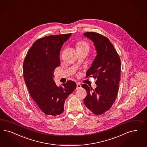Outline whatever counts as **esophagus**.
I'll return each instance as SVG.
<instances>
[{
	"mask_svg": "<svg viewBox=\"0 0 147 147\" xmlns=\"http://www.w3.org/2000/svg\"><path fill=\"white\" fill-rule=\"evenodd\" d=\"M81 88V84L80 83H77V89H79Z\"/></svg>",
	"mask_w": 147,
	"mask_h": 147,
	"instance_id": "34e87169",
	"label": "esophagus"
}]
</instances>
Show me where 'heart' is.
<instances>
[{
    "label": "heart",
    "mask_w": 147,
    "mask_h": 147,
    "mask_svg": "<svg viewBox=\"0 0 147 147\" xmlns=\"http://www.w3.org/2000/svg\"><path fill=\"white\" fill-rule=\"evenodd\" d=\"M77 50H80L82 49H89V45L84 41H80L76 44Z\"/></svg>",
    "instance_id": "heart-1"
}]
</instances>
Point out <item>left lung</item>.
<instances>
[{
    "mask_svg": "<svg viewBox=\"0 0 147 147\" xmlns=\"http://www.w3.org/2000/svg\"><path fill=\"white\" fill-rule=\"evenodd\" d=\"M84 36L93 42L97 55L86 71V77L97 79L94 90L86 84L82 85L88 94L84 100L85 106L97 115L111 108L119 92L121 77V60L109 39L99 33L87 32Z\"/></svg>",
    "mask_w": 147,
    "mask_h": 147,
    "instance_id": "1",
    "label": "left lung"
}]
</instances>
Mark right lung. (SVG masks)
<instances>
[{
    "label": "right lung",
    "mask_w": 147,
    "mask_h": 147,
    "mask_svg": "<svg viewBox=\"0 0 147 147\" xmlns=\"http://www.w3.org/2000/svg\"><path fill=\"white\" fill-rule=\"evenodd\" d=\"M71 33L49 36L34 42L23 63L24 80L31 97L47 115L62 114L67 97L76 89V84L67 81L58 86L53 72L60 65V51Z\"/></svg>",
    "instance_id": "right-lung-1"
}]
</instances>
